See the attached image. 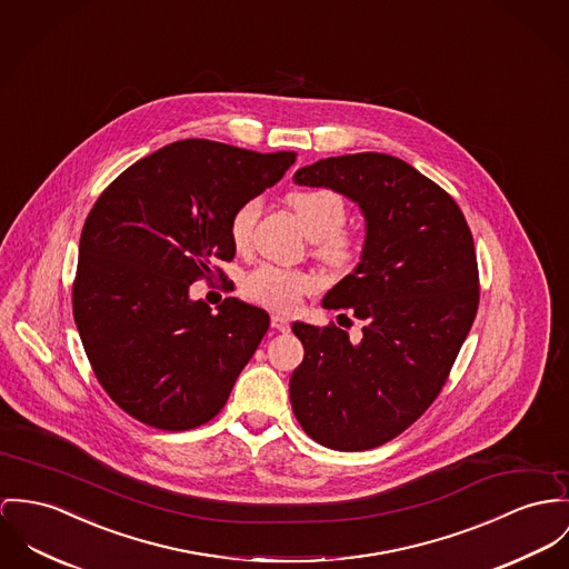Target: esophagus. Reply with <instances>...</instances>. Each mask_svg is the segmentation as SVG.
<instances>
[{
	"mask_svg": "<svg viewBox=\"0 0 569 569\" xmlns=\"http://www.w3.org/2000/svg\"><path fill=\"white\" fill-rule=\"evenodd\" d=\"M270 327L277 329V331H281V333H288V331H290V322H288V318L281 316V313H272V316H270Z\"/></svg>",
	"mask_w": 569,
	"mask_h": 569,
	"instance_id": "1",
	"label": "esophagus"
}]
</instances>
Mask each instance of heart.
Masks as SVG:
<instances>
[{
    "mask_svg": "<svg viewBox=\"0 0 569 569\" xmlns=\"http://www.w3.org/2000/svg\"><path fill=\"white\" fill-rule=\"evenodd\" d=\"M290 208L306 227L307 236L313 238L316 256L331 268H350L359 258L361 238L352 229L345 227L347 220V201L342 194L316 188V190H297L288 197ZM260 217V201H244L229 220V236L238 251L249 249L253 240V229ZM318 281L303 270L279 268L263 263L244 279V295L262 306L274 309H295L303 297L313 292Z\"/></svg>",
    "mask_w": 569,
    "mask_h": 569,
    "instance_id": "heart-1",
    "label": "heart"
}]
</instances>
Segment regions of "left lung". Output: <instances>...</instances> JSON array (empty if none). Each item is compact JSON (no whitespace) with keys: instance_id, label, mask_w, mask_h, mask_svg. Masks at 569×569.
<instances>
[{"instance_id":"obj_1","label":"left lung","mask_w":569,"mask_h":569,"mask_svg":"<svg viewBox=\"0 0 569 569\" xmlns=\"http://www.w3.org/2000/svg\"><path fill=\"white\" fill-rule=\"evenodd\" d=\"M295 181L355 201L366 240L361 262L322 301L361 320V333L292 325L306 349L290 377L292 411L318 443L368 450L400 436L441 392L479 309L475 240L455 199L388 153L318 160Z\"/></svg>"}]
</instances>
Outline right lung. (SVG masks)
Segmentation results:
<instances>
[{
	"label": "right lung",
	"mask_w": 569,
	"mask_h": 569,
	"mask_svg": "<svg viewBox=\"0 0 569 569\" xmlns=\"http://www.w3.org/2000/svg\"><path fill=\"white\" fill-rule=\"evenodd\" d=\"M295 151L258 153L190 138L158 149L94 201L80 238L73 318L101 388L162 431L210 422L268 331L262 307L217 311L190 283L236 256L229 220L274 186Z\"/></svg>",
	"instance_id": "add662e5"
}]
</instances>
